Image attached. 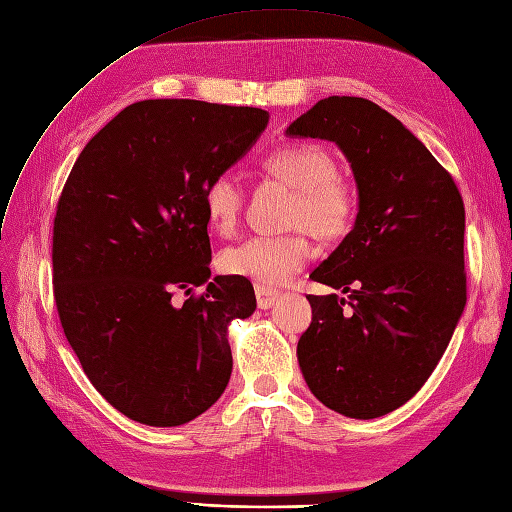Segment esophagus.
Instances as JSON below:
<instances>
[{
    "mask_svg": "<svg viewBox=\"0 0 512 512\" xmlns=\"http://www.w3.org/2000/svg\"><path fill=\"white\" fill-rule=\"evenodd\" d=\"M254 290H256V303H258L260 310H267V308L275 306V303H278V299H280V293H278V290H273V288L256 284Z\"/></svg>",
    "mask_w": 512,
    "mask_h": 512,
    "instance_id": "esophagus-1",
    "label": "esophagus"
}]
</instances>
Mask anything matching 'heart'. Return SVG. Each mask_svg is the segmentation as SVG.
<instances>
[{
	"mask_svg": "<svg viewBox=\"0 0 512 512\" xmlns=\"http://www.w3.org/2000/svg\"><path fill=\"white\" fill-rule=\"evenodd\" d=\"M265 170L297 189L290 226L308 228L321 239H334L349 230L355 213L353 189L338 176L336 159L323 146L297 144L275 150L265 159ZM206 219L215 232L232 234L243 211V189L228 172L213 176L202 191ZM314 250L306 230L282 237H252L232 245L219 258L230 275L262 286H280L308 265Z\"/></svg>",
	"mask_w": 512,
	"mask_h": 512,
	"instance_id": "heart-1",
	"label": "heart"
}]
</instances>
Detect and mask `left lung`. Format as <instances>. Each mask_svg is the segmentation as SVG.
<instances>
[{"label":"left lung","instance_id":"obj_1","mask_svg":"<svg viewBox=\"0 0 512 512\" xmlns=\"http://www.w3.org/2000/svg\"><path fill=\"white\" fill-rule=\"evenodd\" d=\"M286 135L334 142L357 185L353 230L310 273L347 297L308 295L301 375L342 416H385L431 377L463 314V198L403 122L359 96L321 99Z\"/></svg>","mask_w":512,"mask_h":512}]
</instances>
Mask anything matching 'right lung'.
Segmentation results:
<instances>
[{"instance_id":"obj_1","label":"right lung","mask_w":512,"mask_h":512,"mask_svg":"<svg viewBox=\"0 0 512 512\" xmlns=\"http://www.w3.org/2000/svg\"><path fill=\"white\" fill-rule=\"evenodd\" d=\"M269 114L193 99L124 107L81 150L53 222L64 336L109 405L181 426L224 394L228 327L256 310L252 284L211 280L202 191L247 155ZM206 285L183 307L174 287Z\"/></svg>"}]
</instances>
